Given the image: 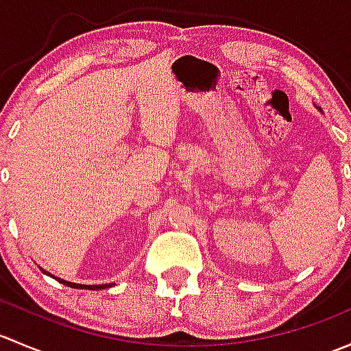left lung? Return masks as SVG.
I'll use <instances>...</instances> for the list:
<instances>
[{
  "label": "left lung",
  "mask_w": 351,
  "mask_h": 351,
  "mask_svg": "<svg viewBox=\"0 0 351 351\" xmlns=\"http://www.w3.org/2000/svg\"><path fill=\"white\" fill-rule=\"evenodd\" d=\"M317 110H321V108H317Z\"/></svg>",
  "instance_id": "obj_1"
}]
</instances>
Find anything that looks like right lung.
<instances>
[{
    "instance_id": "1",
    "label": "right lung",
    "mask_w": 351,
    "mask_h": 351,
    "mask_svg": "<svg viewBox=\"0 0 351 351\" xmlns=\"http://www.w3.org/2000/svg\"><path fill=\"white\" fill-rule=\"evenodd\" d=\"M42 271H44L45 275H51L52 278H56V280H59L61 282V284H64V285H67V287H71V289H88V290H101V289H110V287H113L115 284H101V285H84V284H74V282H67V280H64V278H58V277H54V275L52 274H49V271H45L44 268H40Z\"/></svg>"
}]
</instances>
